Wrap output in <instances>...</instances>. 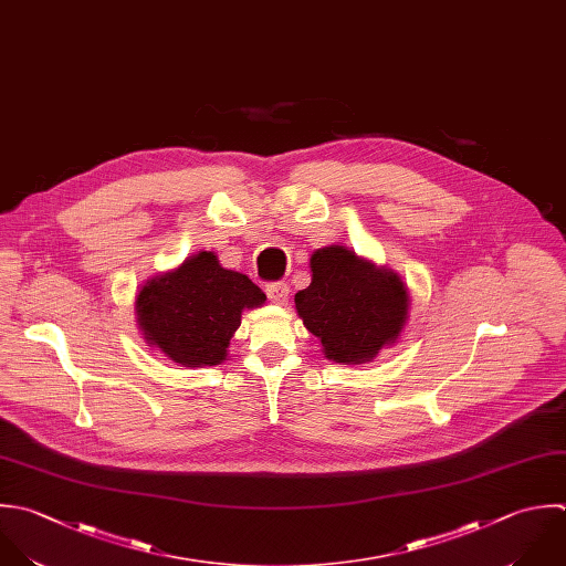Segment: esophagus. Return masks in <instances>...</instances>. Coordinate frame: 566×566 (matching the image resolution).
Masks as SVG:
<instances>
[{"label":"esophagus","mask_w":566,"mask_h":566,"mask_svg":"<svg viewBox=\"0 0 566 566\" xmlns=\"http://www.w3.org/2000/svg\"><path fill=\"white\" fill-rule=\"evenodd\" d=\"M266 295L275 304H286L289 302V284H284V282L266 284Z\"/></svg>","instance_id":"34e87169"}]
</instances>
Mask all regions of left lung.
Returning <instances> with one entry per match:
<instances>
[{
  "label": "left lung",
  "mask_w": 566,
  "mask_h": 566,
  "mask_svg": "<svg viewBox=\"0 0 566 566\" xmlns=\"http://www.w3.org/2000/svg\"><path fill=\"white\" fill-rule=\"evenodd\" d=\"M311 284L295 295V308L328 359L366 364L399 339L410 295L392 269L333 244L311 255Z\"/></svg>",
  "instance_id": "obj_1"
}]
</instances>
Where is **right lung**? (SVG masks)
Here are the masks:
<instances>
[{"label": "right lung", "mask_w": 566, "mask_h": 566, "mask_svg": "<svg viewBox=\"0 0 566 566\" xmlns=\"http://www.w3.org/2000/svg\"><path fill=\"white\" fill-rule=\"evenodd\" d=\"M266 295L247 275L222 269L211 251L187 258L178 269L143 284L134 311L151 348L185 368L218 366L242 322Z\"/></svg>", "instance_id": "right-lung-1"}]
</instances>
